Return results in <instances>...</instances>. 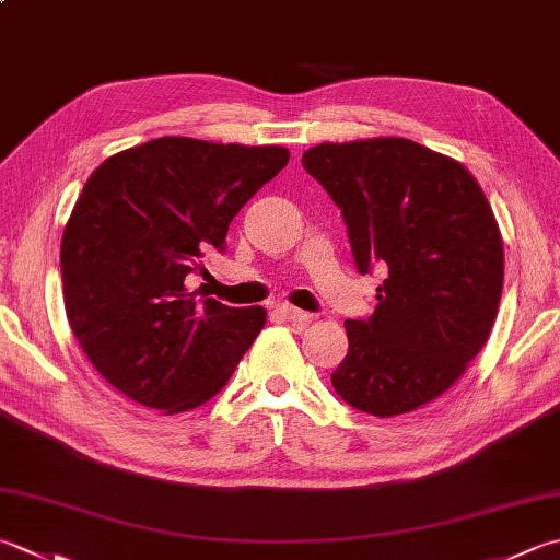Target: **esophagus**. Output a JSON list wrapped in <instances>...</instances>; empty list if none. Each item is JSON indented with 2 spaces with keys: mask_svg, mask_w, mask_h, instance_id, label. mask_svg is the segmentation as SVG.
Here are the masks:
<instances>
[{
  "mask_svg": "<svg viewBox=\"0 0 560 560\" xmlns=\"http://www.w3.org/2000/svg\"><path fill=\"white\" fill-rule=\"evenodd\" d=\"M277 313L281 317H287V320H291V323H311L313 320V313H305L301 308H293V305H289V303L277 305Z\"/></svg>",
  "mask_w": 560,
  "mask_h": 560,
  "instance_id": "34e87169",
  "label": "esophagus"
}]
</instances>
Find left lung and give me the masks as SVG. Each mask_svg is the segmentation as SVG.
Listing matches in <instances>:
<instances>
[{"mask_svg":"<svg viewBox=\"0 0 560 560\" xmlns=\"http://www.w3.org/2000/svg\"><path fill=\"white\" fill-rule=\"evenodd\" d=\"M301 164L342 211L359 273L386 271L376 311L345 323L337 396L376 418L418 410L495 323L505 255L486 194L464 164L405 138L323 142Z\"/></svg>","mask_w":560,"mask_h":560,"instance_id":"left-lung-1","label":"left lung"}]
</instances>
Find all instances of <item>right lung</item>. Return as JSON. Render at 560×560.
I'll return each mask as SVG.
<instances>
[{
    "label": "right lung",
    "mask_w": 560,
    "mask_h": 560,
    "mask_svg": "<svg viewBox=\"0 0 560 560\" xmlns=\"http://www.w3.org/2000/svg\"><path fill=\"white\" fill-rule=\"evenodd\" d=\"M279 145L158 138L86 179L62 233L65 311L94 369L145 408L194 410L233 376L267 311L196 299L184 279L287 167Z\"/></svg>",
    "instance_id": "right-lung-1"
}]
</instances>
